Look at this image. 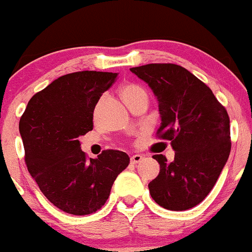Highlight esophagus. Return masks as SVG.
<instances>
[{"instance_id": "34e87169", "label": "esophagus", "mask_w": 252, "mask_h": 252, "mask_svg": "<svg viewBox=\"0 0 252 252\" xmlns=\"http://www.w3.org/2000/svg\"><path fill=\"white\" fill-rule=\"evenodd\" d=\"M143 158H143L142 155H138V154H137V155H132L131 156V163L132 164L140 163V162L143 161Z\"/></svg>"}]
</instances>
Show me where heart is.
Instances as JSON below:
<instances>
[{"instance_id":"heart-1","label":"heart","mask_w":252,"mask_h":252,"mask_svg":"<svg viewBox=\"0 0 252 252\" xmlns=\"http://www.w3.org/2000/svg\"><path fill=\"white\" fill-rule=\"evenodd\" d=\"M120 94L125 103L128 105L136 103L139 101H145L148 99V94L143 86L136 83H126L120 88Z\"/></svg>"}]
</instances>
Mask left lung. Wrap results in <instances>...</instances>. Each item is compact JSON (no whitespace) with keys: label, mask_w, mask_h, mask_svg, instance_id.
<instances>
[{"label":"left lung","mask_w":252,"mask_h":252,"mask_svg":"<svg viewBox=\"0 0 252 252\" xmlns=\"http://www.w3.org/2000/svg\"><path fill=\"white\" fill-rule=\"evenodd\" d=\"M158 97V138L169 140L174 161L154 155L158 177L149 183L153 199L174 212L196 207L208 196L231 153L227 110L213 91L179 64L149 63L133 67Z\"/></svg>","instance_id":"8db88e82"}]
</instances>
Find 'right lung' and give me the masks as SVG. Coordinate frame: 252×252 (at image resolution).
Here are the masks:
<instances>
[{"label": "right lung", "mask_w": 252, "mask_h": 252, "mask_svg": "<svg viewBox=\"0 0 252 252\" xmlns=\"http://www.w3.org/2000/svg\"><path fill=\"white\" fill-rule=\"evenodd\" d=\"M118 73L82 71L62 75L30 99L19 123L25 163L39 190L72 215L96 213L104 205L129 158L104 150L88 158L78 138L94 128L99 97Z\"/></svg>", "instance_id": "obj_1"}]
</instances>
